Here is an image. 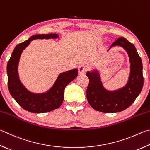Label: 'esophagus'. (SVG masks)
<instances>
[{"instance_id":"esophagus-1","label":"esophagus","mask_w":150,"mask_h":150,"mask_svg":"<svg viewBox=\"0 0 150 150\" xmlns=\"http://www.w3.org/2000/svg\"><path fill=\"white\" fill-rule=\"evenodd\" d=\"M78 71H79V73L80 74H83V73H84L86 72V66H83V65H81V66H79Z\"/></svg>"}]
</instances>
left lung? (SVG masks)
<instances>
[{"mask_svg": "<svg viewBox=\"0 0 150 150\" xmlns=\"http://www.w3.org/2000/svg\"><path fill=\"white\" fill-rule=\"evenodd\" d=\"M115 45L124 48L130 59V77L124 88L113 92L106 91L97 71L86 73L89 79L86 89L87 100L92 108L103 113H116L126 110L135 101L143 87L142 63L134 45L122 37L115 40L111 47Z\"/></svg>", "mask_w": 150, "mask_h": 150, "instance_id": "8db88e82", "label": "left lung"}]
</instances>
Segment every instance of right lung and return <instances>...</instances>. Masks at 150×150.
<instances>
[{"mask_svg":"<svg viewBox=\"0 0 150 150\" xmlns=\"http://www.w3.org/2000/svg\"><path fill=\"white\" fill-rule=\"evenodd\" d=\"M58 37V35L53 33L33 35L28 40L16 46L8 62V86L10 93L21 108L29 112L42 113L58 108L63 102L65 88L78 75L77 69L61 73L53 86L47 92L43 94H34L28 91L19 79L18 66L23 49L33 40L54 39Z\"/></svg>","mask_w":150,"mask_h":150,"instance_id":"1","label":"right lung"}]
</instances>
